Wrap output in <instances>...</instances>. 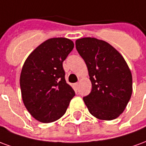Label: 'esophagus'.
I'll return each instance as SVG.
<instances>
[{"mask_svg": "<svg viewBox=\"0 0 146 146\" xmlns=\"http://www.w3.org/2000/svg\"><path fill=\"white\" fill-rule=\"evenodd\" d=\"M78 83H75L74 84H73V87H74V88L76 89V90H77V88H78Z\"/></svg>", "mask_w": 146, "mask_h": 146, "instance_id": "esophagus-1", "label": "esophagus"}]
</instances>
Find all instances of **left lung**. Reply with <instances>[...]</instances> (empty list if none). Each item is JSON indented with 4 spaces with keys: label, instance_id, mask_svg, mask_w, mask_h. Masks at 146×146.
<instances>
[{
    "label": "left lung",
    "instance_id": "1",
    "mask_svg": "<svg viewBox=\"0 0 146 146\" xmlns=\"http://www.w3.org/2000/svg\"><path fill=\"white\" fill-rule=\"evenodd\" d=\"M76 48L85 62L92 89L84 99L92 116L112 120L124 111L132 94V75L125 59L107 42L84 37Z\"/></svg>",
    "mask_w": 146,
    "mask_h": 146
}]
</instances>
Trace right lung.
Wrapping results in <instances>:
<instances>
[{
  "instance_id": "right-lung-1",
  "label": "right lung",
  "mask_w": 146,
  "mask_h": 146,
  "mask_svg": "<svg viewBox=\"0 0 146 146\" xmlns=\"http://www.w3.org/2000/svg\"><path fill=\"white\" fill-rule=\"evenodd\" d=\"M74 47L68 38L48 39L27 57L20 74L24 106L34 119L51 123L63 116L75 92L65 80L62 62Z\"/></svg>"
}]
</instances>
